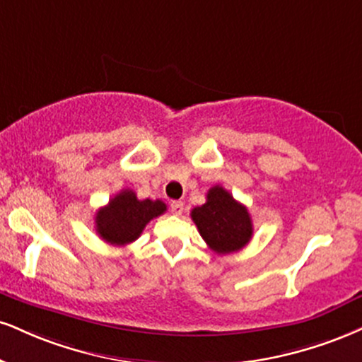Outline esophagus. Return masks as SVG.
<instances>
[{
	"label": "esophagus",
	"mask_w": 362,
	"mask_h": 362,
	"mask_svg": "<svg viewBox=\"0 0 362 362\" xmlns=\"http://www.w3.org/2000/svg\"><path fill=\"white\" fill-rule=\"evenodd\" d=\"M170 211H172V214L180 216L182 212H184V202H180V200H173V202L170 204Z\"/></svg>",
	"instance_id": "34e87169"
}]
</instances>
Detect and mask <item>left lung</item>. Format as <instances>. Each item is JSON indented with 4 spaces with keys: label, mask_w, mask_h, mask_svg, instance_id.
I'll use <instances>...</instances> for the list:
<instances>
[{
    "label": "left lung",
    "mask_w": 362,
    "mask_h": 362,
    "mask_svg": "<svg viewBox=\"0 0 362 362\" xmlns=\"http://www.w3.org/2000/svg\"><path fill=\"white\" fill-rule=\"evenodd\" d=\"M190 216L200 236L217 255L243 250L252 236V221L246 206L221 185L212 187L206 204L194 207Z\"/></svg>",
    "instance_id": "left-lung-1"
}]
</instances>
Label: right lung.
I'll return each instance as SVG.
<instances>
[{
    "label": "right lung",
    "instance_id": "1",
    "mask_svg": "<svg viewBox=\"0 0 362 362\" xmlns=\"http://www.w3.org/2000/svg\"><path fill=\"white\" fill-rule=\"evenodd\" d=\"M165 211L162 200H139L133 190L124 189L95 212V230L110 245L124 246L138 239L145 226Z\"/></svg>",
    "mask_w": 362,
    "mask_h": 362
}]
</instances>
